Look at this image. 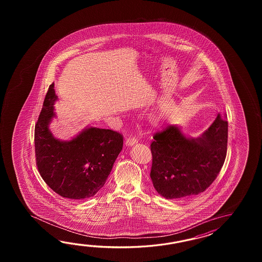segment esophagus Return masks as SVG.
Segmentation results:
<instances>
[{
  "label": "esophagus",
  "instance_id": "esophagus-1",
  "mask_svg": "<svg viewBox=\"0 0 262 262\" xmlns=\"http://www.w3.org/2000/svg\"><path fill=\"white\" fill-rule=\"evenodd\" d=\"M137 143H138V139H136V138H128V139L125 140V145L128 146V147L137 144Z\"/></svg>",
  "mask_w": 262,
  "mask_h": 262
}]
</instances>
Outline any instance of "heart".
<instances>
[{"instance_id": "b5f03b06", "label": "heart", "mask_w": 262, "mask_h": 262, "mask_svg": "<svg viewBox=\"0 0 262 262\" xmlns=\"http://www.w3.org/2000/svg\"><path fill=\"white\" fill-rule=\"evenodd\" d=\"M161 119V114H157V115H156V116H155V118H154V121H155V123H158V122H159V121H160Z\"/></svg>"}]
</instances>
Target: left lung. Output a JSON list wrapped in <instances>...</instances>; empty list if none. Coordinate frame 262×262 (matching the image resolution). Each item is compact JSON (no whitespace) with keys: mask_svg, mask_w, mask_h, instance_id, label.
<instances>
[{"mask_svg":"<svg viewBox=\"0 0 262 262\" xmlns=\"http://www.w3.org/2000/svg\"><path fill=\"white\" fill-rule=\"evenodd\" d=\"M150 144V179L157 193L167 200L199 195L212 184L227 156L228 121L218 114L198 138L169 125L154 136Z\"/></svg>","mask_w":262,"mask_h":262,"instance_id":"8db88e82","label":"left lung"}]
</instances>
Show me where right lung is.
Instances as JSON below:
<instances>
[{
	"mask_svg": "<svg viewBox=\"0 0 262 262\" xmlns=\"http://www.w3.org/2000/svg\"><path fill=\"white\" fill-rule=\"evenodd\" d=\"M58 100L51 84L34 128L36 165L41 177L62 198L88 199L104 186L123 149V136L87 126L70 140L56 139L50 129Z\"/></svg>",
	"mask_w": 262,
	"mask_h": 262,
	"instance_id": "obj_1",
	"label": "right lung"
}]
</instances>
